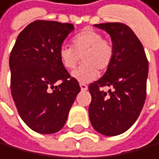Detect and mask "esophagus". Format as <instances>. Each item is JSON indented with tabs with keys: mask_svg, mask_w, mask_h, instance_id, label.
Segmentation results:
<instances>
[{
	"mask_svg": "<svg viewBox=\"0 0 159 159\" xmlns=\"http://www.w3.org/2000/svg\"><path fill=\"white\" fill-rule=\"evenodd\" d=\"M80 87H81V90L82 91H85V90H87L88 86L85 84V83H80Z\"/></svg>",
	"mask_w": 159,
	"mask_h": 159,
	"instance_id": "obj_1",
	"label": "esophagus"
}]
</instances>
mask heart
<instances>
[{
    "label": "heart",
    "mask_w": 159,
    "mask_h": 159,
    "mask_svg": "<svg viewBox=\"0 0 159 159\" xmlns=\"http://www.w3.org/2000/svg\"><path fill=\"white\" fill-rule=\"evenodd\" d=\"M72 46L61 45L58 56L63 67L68 70L75 68L81 57L83 64L72 72V77L79 82L94 80L98 74L97 70H107L112 62L114 47L95 30L85 29L76 34L72 39Z\"/></svg>",
    "instance_id": "b5f03b06"
}]
</instances>
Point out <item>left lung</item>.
I'll use <instances>...</instances> for the list:
<instances>
[{
  "label": "left lung",
  "mask_w": 159,
  "mask_h": 159,
  "mask_svg": "<svg viewBox=\"0 0 159 159\" xmlns=\"http://www.w3.org/2000/svg\"><path fill=\"white\" fill-rule=\"evenodd\" d=\"M111 35L114 58L99 80L89 85V119L97 132L117 136L130 129L139 117L146 98L148 61L143 45L129 26L123 23L94 25ZM108 86L109 93L101 90Z\"/></svg>",
  "instance_id": "8db88e82"
}]
</instances>
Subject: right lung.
<instances>
[{"instance_id":"right-lung-1","label":"right lung","mask_w":159,"mask_h":159,"mask_svg":"<svg viewBox=\"0 0 159 159\" xmlns=\"http://www.w3.org/2000/svg\"><path fill=\"white\" fill-rule=\"evenodd\" d=\"M73 29L70 23L36 20L20 32L12 48L9 65L13 100L23 122L37 133L59 132L80 92L78 81L58 56Z\"/></svg>"}]
</instances>
